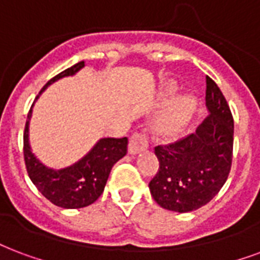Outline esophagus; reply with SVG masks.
Masks as SVG:
<instances>
[{
  "label": "esophagus",
  "instance_id": "esophagus-1",
  "mask_svg": "<svg viewBox=\"0 0 260 260\" xmlns=\"http://www.w3.org/2000/svg\"><path fill=\"white\" fill-rule=\"evenodd\" d=\"M149 147V139L147 136L143 134H134L129 139V146H128V151L131 154H136L140 153Z\"/></svg>",
  "mask_w": 260,
  "mask_h": 260
}]
</instances>
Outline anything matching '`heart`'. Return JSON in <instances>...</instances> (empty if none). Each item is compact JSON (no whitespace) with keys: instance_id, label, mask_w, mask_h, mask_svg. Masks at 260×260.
Listing matches in <instances>:
<instances>
[{"instance_id":"heart-1","label":"heart","mask_w":260,"mask_h":260,"mask_svg":"<svg viewBox=\"0 0 260 260\" xmlns=\"http://www.w3.org/2000/svg\"><path fill=\"white\" fill-rule=\"evenodd\" d=\"M178 89L175 81L165 82L161 88V95L164 98L172 96ZM197 107V99L191 93H182L171 102L168 107L162 111L157 121V129L165 136H174L179 134L187 125Z\"/></svg>"}]
</instances>
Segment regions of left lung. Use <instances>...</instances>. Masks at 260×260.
<instances>
[{
	"label": "left lung",
	"instance_id": "1",
	"mask_svg": "<svg viewBox=\"0 0 260 260\" xmlns=\"http://www.w3.org/2000/svg\"><path fill=\"white\" fill-rule=\"evenodd\" d=\"M205 102L209 115L194 134L154 147L159 168L149 189L155 203L169 211L191 212L208 204L232 168L234 121L222 91L209 77Z\"/></svg>",
	"mask_w": 260,
	"mask_h": 260
}]
</instances>
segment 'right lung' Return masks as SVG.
I'll return each mask as SVG.
<instances>
[{
	"label": "right lung",
	"instance_id": "1",
	"mask_svg": "<svg viewBox=\"0 0 260 260\" xmlns=\"http://www.w3.org/2000/svg\"><path fill=\"white\" fill-rule=\"evenodd\" d=\"M84 66L85 63L80 61L70 69L61 71L60 74H57L47 82V85L42 88L41 92L63 77L74 76ZM38 96L36 99H38ZM31 111L32 106L28 111L26 128L23 134V153L27 174L34 186L45 199L61 208H84L95 203L105 190L106 182L109 179L113 165L126 154L128 138H103L98 140V143L92 147L91 151L84 155L80 161H77L76 164L61 169L48 168L32 154L30 147L28 125L31 118Z\"/></svg>",
	"mask_w": 260,
	"mask_h": 260
}]
</instances>
